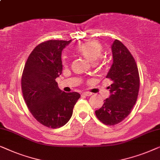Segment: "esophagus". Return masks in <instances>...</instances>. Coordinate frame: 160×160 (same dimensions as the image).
<instances>
[{"instance_id": "esophagus-1", "label": "esophagus", "mask_w": 160, "mask_h": 160, "mask_svg": "<svg viewBox=\"0 0 160 160\" xmlns=\"http://www.w3.org/2000/svg\"><path fill=\"white\" fill-rule=\"evenodd\" d=\"M82 95L85 96H90L92 95V93H91V92H84V93H82Z\"/></svg>"}]
</instances>
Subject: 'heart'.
<instances>
[{
	"mask_svg": "<svg viewBox=\"0 0 160 160\" xmlns=\"http://www.w3.org/2000/svg\"><path fill=\"white\" fill-rule=\"evenodd\" d=\"M102 46L100 42L96 40H90V41L82 42L78 44L76 46L75 51L84 56L91 62H94L102 54ZM62 63L63 66H67V57L66 55L62 56Z\"/></svg>",
	"mask_w": 160,
	"mask_h": 160,
	"instance_id": "1",
	"label": "heart"
}]
</instances>
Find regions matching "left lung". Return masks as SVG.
<instances>
[{
    "mask_svg": "<svg viewBox=\"0 0 160 160\" xmlns=\"http://www.w3.org/2000/svg\"><path fill=\"white\" fill-rule=\"evenodd\" d=\"M111 47L113 62L107 75L112 81L108 87L110 96L95 112L107 125H116L127 118L136 102L140 87L138 67L129 50L118 40Z\"/></svg>",
    "mask_w": 160,
    "mask_h": 160,
    "instance_id": "obj_1",
    "label": "left lung"
}]
</instances>
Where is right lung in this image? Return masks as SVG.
I'll return each instance as SVG.
<instances>
[{
    "label": "right lung",
    "instance_id": "1",
    "mask_svg": "<svg viewBox=\"0 0 160 160\" xmlns=\"http://www.w3.org/2000/svg\"><path fill=\"white\" fill-rule=\"evenodd\" d=\"M72 40H48L35 47L22 73V90L29 110L42 125L62 127L72 115L80 95L59 89L56 78L62 73V50Z\"/></svg>",
    "mask_w": 160,
    "mask_h": 160
}]
</instances>
